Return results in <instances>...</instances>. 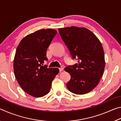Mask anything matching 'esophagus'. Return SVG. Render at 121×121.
Wrapping results in <instances>:
<instances>
[{"mask_svg": "<svg viewBox=\"0 0 121 121\" xmlns=\"http://www.w3.org/2000/svg\"><path fill=\"white\" fill-rule=\"evenodd\" d=\"M63 69H64V68H63V67H61L60 68H59V70H60V71L61 72V71H62L63 70Z\"/></svg>", "mask_w": 121, "mask_h": 121, "instance_id": "obj_1", "label": "esophagus"}]
</instances>
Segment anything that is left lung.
Listing matches in <instances>:
<instances>
[{
	"label": "left lung",
	"mask_w": 121,
	"mask_h": 121,
	"mask_svg": "<svg viewBox=\"0 0 121 121\" xmlns=\"http://www.w3.org/2000/svg\"><path fill=\"white\" fill-rule=\"evenodd\" d=\"M59 34L78 63L65 67L70 75L66 84L71 92L84 95L97 86L105 69V56L100 40L89 29L71 26L59 28Z\"/></svg>",
	"instance_id": "8db88e82"
}]
</instances>
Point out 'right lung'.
<instances>
[{"label": "right lung", "mask_w": 121, "mask_h": 121, "mask_svg": "<svg viewBox=\"0 0 121 121\" xmlns=\"http://www.w3.org/2000/svg\"><path fill=\"white\" fill-rule=\"evenodd\" d=\"M57 34L54 29H41L29 34L20 42L14 60V72L20 86L34 97L46 95L59 69L43 65L48 60L46 51Z\"/></svg>", "instance_id": "1"}]
</instances>
